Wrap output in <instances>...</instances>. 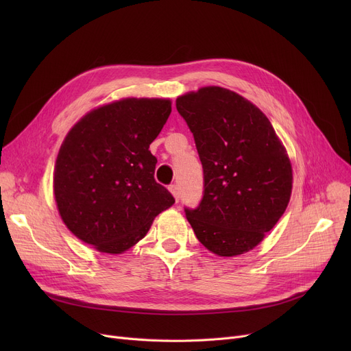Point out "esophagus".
I'll list each match as a JSON object with an SVG mask.
<instances>
[{
    "instance_id": "esophagus-1",
    "label": "esophagus",
    "mask_w": 351,
    "mask_h": 351,
    "mask_svg": "<svg viewBox=\"0 0 351 351\" xmlns=\"http://www.w3.org/2000/svg\"><path fill=\"white\" fill-rule=\"evenodd\" d=\"M169 192L173 195L175 200L178 202V200H179V188H178L176 185H171V186H169Z\"/></svg>"
}]
</instances>
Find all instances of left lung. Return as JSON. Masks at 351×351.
Here are the masks:
<instances>
[{"label": "left lung", "mask_w": 351, "mask_h": 351, "mask_svg": "<svg viewBox=\"0 0 351 351\" xmlns=\"http://www.w3.org/2000/svg\"><path fill=\"white\" fill-rule=\"evenodd\" d=\"M204 166L205 192L186 219L209 252L233 257L259 245L285 213L293 188L286 147L254 104L222 86L176 99Z\"/></svg>", "instance_id": "8db88e82"}]
</instances>
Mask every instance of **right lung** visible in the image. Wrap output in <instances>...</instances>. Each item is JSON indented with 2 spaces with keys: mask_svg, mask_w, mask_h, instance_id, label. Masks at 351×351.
Wrapping results in <instances>:
<instances>
[{
  "mask_svg": "<svg viewBox=\"0 0 351 351\" xmlns=\"http://www.w3.org/2000/svg\"><path fill=\"white\" fill-rule=\"evenodd\" d=\"M171 110L168 98H122L89 110L69 129L55 162L53 195L80 241L121 254L175 204L154 178L149 151Z\"/></svg>",
  "mask_w": 351,
  "mask_h": 351,
  "instance_id": "add662e5",
  "label": "right lung"
}]
</instances>
